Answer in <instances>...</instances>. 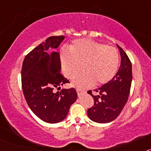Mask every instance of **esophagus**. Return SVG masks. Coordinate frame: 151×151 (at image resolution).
Instances as JSON below:
<instances>
[{
    "instance_id": "1",
    "label": "esophagus",
    "mask_w": 151,
    "mask_h": 151,
    "mask_svg": "<svg viewBox=\"0 0 151 151\" xmlns=\"http://www.w3.org/2000/svg\"><path fill=\"white\" fill-rule=\"evenodd\" d=\"M76 91H77V94H78V96H80L81 94H82L84 92V91H82V89H78V88H76Z\"/></svg>"
}]
</instances>
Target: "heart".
<instances>
[{"instance_id":"b5f03b06","label":"heart","mask_w":151,"mask_h":151,"mask_svg":"<svg viewBox=\"0 0 151 151\" xmlns=\"http://www.w3.org/2000/svg\"><path fill=\"white\" fill-rule=\"evenodd\" d=\"M69 52H61L62 71L65 76L73 79L82 70L85 72L73 81L76 87L84 88L110 82L117 73L120 57L118 50L104 44L88 39L75 41Z\"/></svg>"}]
</instances>
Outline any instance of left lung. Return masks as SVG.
Listing matches in <instances>:
<instances>
[{
	"mask_svg": "<svg viewBox=\"0 0 151 151\" xmlns=\"http://www.w3.org/2000/svg\"><path fill=\"white\" fill-rule=\"evenodd\" d=\"M117 46L120 50L121 65L115 77L107 84L94 90L98 95H94L91 90L88 91L94 99V104L88 110V116L98 123L114 120L120 114L129 98L132 79V63L125 52Z\"/></svg>",
	"mask_w": 151,
	"mask_h": 151,
	"instance_id": "obj_1",
	"label": "left lung"
}]
</instances>
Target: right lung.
<instances>
[{
	"instance_id": "right-lung-1",
	"label": "right lung",
	"mask_w": 151,
	"mask_h": 151,
	"mask_svg": "<svg viewBox=\"0 0 151 151\" xmlns=\"http://www.w3.org/2000/svg\"><path fill=\"white\" fill-rule=\"evenodd\" d=\"M64 36H51L26 56L22 63L21 79L23 94L32 111L41 120L57 123L63 120L77 99L74 88L54 91L69 81L60 73V60L57 48Z\"/></svg>"
}]
</instances>
